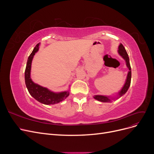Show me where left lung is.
Returning a JSON list of instances; mask_svg holds the SVG:
<instances>
[{
    "label": "left lung",
    "instance_id": "obj_1",
    "mask_svg": "<svg viewBox=\"0 0 154 154\" xmlns=\"http://www.w3.org/2000/svg\"><path fill=\"white\" fill-rule=\"evenodd\" d=\"M118 52L119 54L122 57L126 62V66L128 69V72L127 74V79H126V81L123 87H122V89L120 91L118 92L117 96L116 97H110L108 96H103V95H95L94 96V98L97 101H100L101 102H105V103H110L112 100H114L115 99H118L120 97L123 96L126 92H127L128 88L130 85V82H131V76H132V72H131V67H130V61H129V57L126 51L124 46L122 44H120L119 47H118Z\"/></svg>",
    "mask_w": 154,
    "mask_h": 154
}]
</instances>
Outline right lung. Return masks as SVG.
Instances as JSON below:
<instances>
[{
  "label": "right lung",
  "mask_w": 154,
  "mask_h": 154,
  "mask_svg": "<svg viewBox=\"0 0 154 154\" xmlns=\"http://www.w3.org/2000/svg\"><path fill=\"white\" fill-rule=\"evenodd\" d=\"M40 43L37 44L33 51L29 55L27 59L25 71V83L26 87L28 90L30 95L44 105H54L62 101L69 95V91L54 92L49 90L48 88L44 87L32 82L31 78V69L32 60L34 55L39 49Z\"/></svg>",
  "instance_id": "right-lung-1"
}]
</instances>
